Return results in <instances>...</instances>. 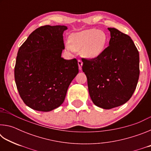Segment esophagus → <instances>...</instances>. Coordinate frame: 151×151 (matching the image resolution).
I'll return each instance as SVG.
<instances>
[{
	"label": "esophagus",
	"instance_id": "esophagus-1",
	"mask_svg": "<svg viewBox=\"0 0 151 151\" xmlns=\"http://www.w3.org/2000/svg\"><path fill=\"white\" fill-rule=\"evenodd\" d=\"M78 68L79 70H82V66H83V61L81 60H78Z\"/></svg>",
	"mask_w": 151,
	"mask_h": 151
}]
</instances>
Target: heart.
I'll return each instance as SVG.
<instances>
[{"label": "heart", "instance_id": "obj_1", "mask_svg": "<svg viewBox=\"0 0 151 151\" xmlns=\"http://www.w3.org/2000/svg\"><path fill=\"white\" fill-rule=\"evenodd\" d=\"M106 41L107 37L103 31L91 29L71 35L70 43L66 45V48L70 52L81 51L86 58H96L103 52Z\"/></svg>", "mask_w": 151, "mask_h": 151}]
</instances>
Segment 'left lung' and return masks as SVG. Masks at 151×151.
Wrapping results in <instances>:
<instances>
[{
    "label": "left lung",
    "mask_w": 151,
    "mask_h": 151,
    "mask_svg": "<svg viewBox=\"0 0 151 151\" xmlns=\"http://www.w3.org/2000/svg\"><path fill=\"white\" fill-rule=\"evenodd\" d=\"M108 30L109 46L101 55L82 58L91 100L104 109L126 103L134 93L140 73L139 53L131 37L114 28Z\"/></svg>",
    "instance_id": "left-lung-1"
}]
</instances>
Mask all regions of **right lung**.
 Listing matches in <instances>:
<instances>
[{"label": "right lung", "mask_w": 151, "mask_h": 151, "mask_svg": "<svg viewBox=\"0 0 151 151\" xmlns=\"http://www.w3.org/2000/svg\"><path fill=\"white\" fill-rule=\"evenodd\" d=\"M66 29L61 25L38 28L18 51L15 83L25 104L35 111L48 112L60 106L78 73L76 58L61 57Z\"/></svg>", "instance_id": "obj_1"}]
</instances>
